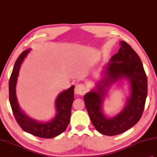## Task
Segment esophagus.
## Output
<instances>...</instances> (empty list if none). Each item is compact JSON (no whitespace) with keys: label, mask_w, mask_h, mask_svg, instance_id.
<instances>
[{"label":"esophagus","mask_w":157,"mask_h":157,"mask_svg":"<svg viewBox=\"0 0 157 157\" xmlns=\"http://www.w3.org/2000/svg\"><path fill=\"white\" fill-rule=\"evenodd\" d=\"M86 90V86L83 83H78L76 85L75 88V92L78 95H83Z\"/></svg>","instance_id":"1"}]
</instances>
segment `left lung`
Returning <instances> with one entry per match:
<instances>
[{
    "mask_svg": "<svg viewBox=\"0 0 157 157\" xmlns=\"http://www.w3.org/2000/svg\"><path fill=\"white\" fill-rule=\"evenodd\" d=\"M120 44L118 53L112 57L105 69V78L97 83V89L83 97L93 125L98 132L107 136L124 132L135 125L143 115L147 96V77L140 57L126 42L120 41ZM122 78L129 79L131 96L121 113L107 119L101 111L105 88Z\"/></svg>",
    "mask_w": 157,
    "mask_h": 157,
    "instance_id": "8db88e82",
    "label": "left lung"
}]
</instances>
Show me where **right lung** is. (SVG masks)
Masks as SVG:
<instances>
[{"mask_svg":"<svg viewBox=\"0 0 157 157\" xmlns=\"http://www.w3.org/2000/svg\"><path fill=\"white\" fill-rule=\"evenodd\" d=\"M30 49L22 53L14 63L9 79V101L14 118L21 128L25 132L43 138H54L63 132L70 121L71 105L74 100V86L59 94L56 101L57 114L51 121L37 122L25 115L21 110L17 102L15 87L21 65Z\"/></svg>","mask_w":157,"mask_h":157,"instance_id":"right-lung-1","label":"right lung"}]
</instances>
